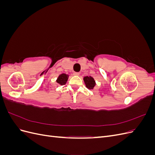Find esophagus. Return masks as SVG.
Masks as SVG:
<instances>
[{
	"label": "esophagus",
	"mask_w": 155,
	"mask_h": 155,
	"mask_svg": "<svg viewBox=\"0 0 155 155\" xmlns=\"http://www.w3.org/2000/svg\"><path fill=\"white\" fill-rule=\"evenodd\" d=\"M79 72H74V75H75V76H79Z\"/></svg>",
	"instance_id": "esophagus-1"
}]
</instances>
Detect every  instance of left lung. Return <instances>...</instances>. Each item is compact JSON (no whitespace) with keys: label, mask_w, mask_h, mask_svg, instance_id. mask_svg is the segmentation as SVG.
I'll list each match as a JSON object with an SVG mask.
<instances>
[{"label":"left lung","mask_w":155,"mask_h":155,"mask_svg":"<svg viewBox=\"0 0 155 155\" xmlns=\"http://www.w3.org/2000/svg\"><path fill=\"white\" fill-rule=\"evenodd\" d=\"M83 80L84 82H85L86 87L88 89H93V88L96 85V82L94 79L91 76L84 77Z\"/></svg>","instance_id":"8db88e82"}]
</instances>
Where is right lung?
Here are the masks:
<instances>
[{
    "instance_id": "obj_1",
    "label": "right lung",
    "mask_w": 155,
    "mask_h": 155,
    "mask_svg": "<svg viewBox=\"0 0 155 155\" xmlns=\"http://www.w3.org/2000/svg\"><path fill=\"white\" fill-rule=\"evenodd\" d=\"M68 78V75H67L66 74H62L59 76L58 78V79L56 80L58 83H59L61 85H64L66 84Z\"/></svg>"
}]
</instances>
